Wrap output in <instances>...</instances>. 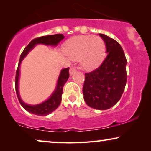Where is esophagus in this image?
I'll return each instance as SVG.
<instances>
[{
    "label": "esophagus",
    "instance_id": "1",
    "mask_svg": "<svg viewBox=\"0 0 151 151\" xmlns=\"http://www.w3.org/2000/svg\"><path fill=\"white\" fill-rule=\"evenodd\" d=\"M76 72V68L73 67H71V69H70V70H69V75H70V76L73 75V74L75 73Z\"/></svg>",
    "mask_w": 151,
    "mask_h": 151
}]
</instances>
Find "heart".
Here are the masks:
<instances>
[{
	"label": "heart",
	"instance_id": "b5f03b06",
	"mask_svg": "<svg viewBox=\"0 0 151 151\" xmlns=\"http://www.w3.org/2000/svg\"><path fill=\"white\" fill-rule=\"evenodd\" d=\"M65 49L70 58L79 59L81 67L91 71L98 67L104 60L106 45L100 36L81 35L68 39Z\"/></svg>",
	"mask_w": 151,
	"mask_h": 151
}]
</instances>
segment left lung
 <instances>
[{
	"label": "left lung",
	"mask_w": 151,
	"mask_h": 151,
	"mask_svg": "<svg viewBox=\"0 0 151 151\" xmlns=\"http://www.w3.org/2000/svg\"><path fill=\"white\" fill-rule=\"evenodd\" d=\"M106 47L107 55L100 66L85 73L84 100L88 106L106 110L117 104L127 83V58L121 45L106 35L100 34Z\"/></svg>",
	"instance_id": "8db88e82"
}]
</instances>
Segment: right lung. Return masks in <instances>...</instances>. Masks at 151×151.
I'll return each instance as SVG.
<instances>
[{"instance_id": "obj_1", "label": "right lung", "mask_w": 151, "mask_h": 151, "mask_svg": "<svg viewBox=\"0 0 151 151\" xmlns=\"http://www.w3.org/2000/svg\"><path fill=\"white\" fill-rule=\"evenodd\" d=\"M65 36L63 34H54L50 35V36H45L39 37V38H35L29 42L22 51L20 57L19 63H18V69L16 73L15 78V88L16 92L17 94L18 100L21 104V106L32 114L39 115V116H46L54 111L59 106L62 100V94H63V86L69 79V68H65L61 70L60 75L58 78L57 84L55 86V90L53 91L52 94L50 97L44 102L40 104L36 105H30L24 103L22 100L19 94V78H20V66L21 64L22 60L27 56V55L36 47V45L42 44L47 45V46H57L58 43L62 40H63Z\"/></svg>"}]
</instances>
